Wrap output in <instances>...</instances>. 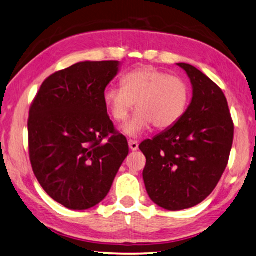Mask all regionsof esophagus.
<instances>
[{"instance_id": "34e87169", "label": "esophagus", "mask_w": 256, "mask_h": 256, "mask_svg": "<svg viewBox=\"0 0 256 256\" xmlns=\"http://www.w3.org/2000/svg\"><path fill=\"white\" fill-rule=\"evenodd\" d=\"M128 146L131 150H138L139 148V144L136 140H128Z\"/></svg>"}]
</instances>
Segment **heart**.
I'll use <instances>...</instances> for the list:
<instances>
[{
	"label": "heart",
	"mask_w": 256,
	"mask_h": 256,
	"mask_svg": "<svg viewBox=\"0 0 256 256\" xmlns=\"http://www.w3.org/2000/svg\"><path fill=\"white\" fill-rule=\"evenodd\" d=\"M189 98V87L182 78L152 66L128 72L122 87L111 86L103 92V102L116 122L126 120L136 104L138 110L122 128L132 138L142 136L153 124L156 128H172L184 114Z\"/></svg>",
	"instance_id": "obj_1"
}]
</instances>
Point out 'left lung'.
I'll use <instances>...</instances> for the list:
<instances>
[{
    "instance_id": "8db88e82",
    "label": "left lung",
    "mask_w": 256,
    "mask_h": 256,
    "mask_svg": "<svg viewBox=\"0 0 256 256\" xmlns=\"http://www.w3.org/2000/svg\"><path fill=\"white\" fill-rule=\"evenodd\" d=\"M188 75L192 98L175 125L139 145L150 198L169 211L184 210L214 192L228 162L233 125L222 89L189 64H176Z\"/></svg>"
}]
</instances>
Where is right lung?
<instances>
[{
    "label": "right lung",
    "instance_id": "add662e5",
    "mask_svg": "<svg viewBox=\"0 0 256 256\" xmlns=\"http://www.w3.org/2000/svg\"><path fill=\"white\" fill-rule=\"evenodd\" d=\"M120 61H82L42 82L28 114L32 169L51 198L87 210L106 198L128 154L103 102ZM106 138V140H104Z\"/></svg>",
    "mask_w": 256,
    "mask_h": 256
}]
</instances>
